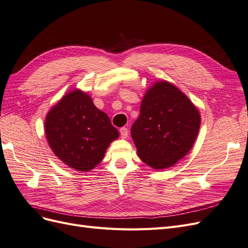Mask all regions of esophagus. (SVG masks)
<instances>
[{
	"instance_id": "34e87169",
	"label": "esophagus",
	"mask_w": 248,
	"mask_h": 248,
	"mask_svg": "<svg viewBox=\"0 0 248 248\" xmlns=\"http://www.w3.org/2000/svg\"><path fill=\"white\" fill-rule=\"evenodd\" d=\"M120 134H121L122 139H126L128 137V128H127V127H122V128H120Z\"/></svg>"
}]
</instances>
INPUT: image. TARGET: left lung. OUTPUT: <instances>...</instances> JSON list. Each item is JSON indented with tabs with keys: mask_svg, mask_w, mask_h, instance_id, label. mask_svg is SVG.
Masks as SVG:
<instances>
[{
	"mask_svg": "<svg viewBox=\"0 0 248 248\" xmlns=\"http://www.w3.org/2000/svg\"><path fill=\"white\" fill-rule=\"evenodd\" d=\"M201 125L199 110L168 81L147 91L131 127L140 158L155 170L170 168L189 152Z\"/></svg>",
	"mask_w": 248,
	"mask_h": 248,
	"instance_id": "1",
	"label": "left lung"
}]
</instances>
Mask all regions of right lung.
I'll return each instance as SVG.
<instances>
[{"label":"right lung","mask_w":248,"mask_h":248,"mask_svg":"<svg viewBox=\"0 0 248 248\" xmlns=\"http://www.w3.org/2000/svg\"><path fill=\"white\" fill-rule=\"evenodd\" d=\"M46 139L54 153L79 171L95 168L119 132L92 98L76 90L64 96L46 119Z\"/></svg>","instance_id":"1"}]
</instances>
